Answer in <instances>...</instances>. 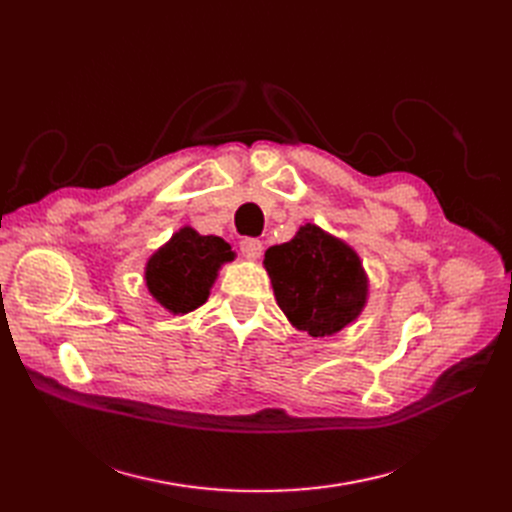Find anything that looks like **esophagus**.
<instances>
[{
    "mask_svg": "<svg viewBox=\"0 0 512 512\" xmlns=\"http://www.w3.org/2000/svg\"><path fill=\"white\" fill-rule=\"evenodd\" d=\"M239 247H241V254H243L247 260H258L260 254H262V241H258V239H254V237L241 239Z\"/></svg>",
    "mask_w": 512,
    "mask_h": 512,
    "instance_id": "esophagus-1",
    "label": "esophagus"
}]
</instances>
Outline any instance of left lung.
<instances>
[{"label":"left lung","instance_id":"8db88e82","mask_svg":"<svg viewBox=\"0 0 512 512\" xmlns=\"http://www.w3.org/2000/svg\"><path fill=\"white\" fill-rule=\"evenodd\" d=\"M262 265L292 327L312 337L346 329L367 303L369 280L359 254L316 224H305L290 241L271 245Z\"/></svg>","mask_w":512,"mask_h":512}]
</instances>
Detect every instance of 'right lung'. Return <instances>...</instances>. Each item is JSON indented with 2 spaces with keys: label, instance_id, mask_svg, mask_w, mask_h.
I'll list each match as a JSON object with an SVG mask.
<instances>
[{
  "label": "right lung",
  "instance_id": "obj_1",
  "mask_svg": "<svg viewBox=\"0 0 512 512\" xmlns=\"http://www.w3.org/2000/svg\"><path fill=\"white\" fill-rule=\"evenodd\" d=\"M235 260L230 245L215 235L179 228L145 265L149 294L170 314H188L209 299L220 269Z\"/></svg>",
  "mask_w": 512,
  "mask_h": 512
}]
</instances>
